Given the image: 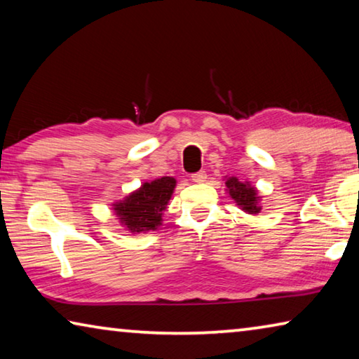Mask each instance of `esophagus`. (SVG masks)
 <instances>
[{"instance_id":"1","label":"esophagus","mask_w":359,"mask_h":359,"mask_svg":"<svg viewBox=\"0 0 359 359\" xmlns=\"http://www.w3.org/2000/svg\"><path fill=\"white\" fill-rule=\"evenodd\" d=\"M205 177H208V175H205V172L204 171H199V172L191 175V180L196 182V184H203V182H205Z\"/></svg>"}]
</instances>
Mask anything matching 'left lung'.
Returning <instances> with one entry per match:
<instances>
[{
    "label": "left lung",
    "instance_id": "obj_1",
    "mask_svg": "<svg viewBox=\"0 0 359 359\" xmlns=\"http://www.w3.org/2000/svg\"><path fill=\"white\" fill-rule=\"evenodd\" d=\"M224 185H226V191L231 199H234V203L238 204L242 210L252 215L259 214L261 196L258 194L257 188L250 185V182H241L238 177H226Z\"/></svg>",
    "mask_w": 359,
    "mask_h": 359
}]
</instances>
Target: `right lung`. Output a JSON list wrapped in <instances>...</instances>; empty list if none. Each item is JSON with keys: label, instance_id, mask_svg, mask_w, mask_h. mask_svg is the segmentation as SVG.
<instances>
[{"label": "right lung", "instance_id": "1", "mask_svg": "<svg viewBox=\"0 0 359 359\" xmlns=\"http://www.w3.org/2000/svg\"><path fill=\"white\" fill-rule=\"evenodd\" d=\"M175 184L174 177L144 182L137 190L114 203V212L121 226L133 234L155 231L163 223V212L166 210Z\"/></svg>", "mask_w": 359, "mask_h": 359}]
</instances>
